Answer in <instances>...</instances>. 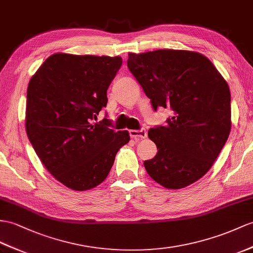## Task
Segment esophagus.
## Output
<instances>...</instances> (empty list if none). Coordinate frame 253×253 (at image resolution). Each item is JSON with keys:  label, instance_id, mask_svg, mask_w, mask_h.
I'll use <instances>...</instances> for the list:
<instances>
[{"label": "esophagus", "instance_id": "esophagus-1", "mask_svg": "<svg viewBox=\"0 0 253 253\" xmlns=\"http://www.w3.org/2000/svg\"><path fill=\"white\" fill-rule=\"evenodd\" d=\"M130 136L136 140L144 139L147 137V132H146V130H144V128H141V130H131Z\"/></svg>", "mask_w": 253, "mask_h": 253}]
</instances>
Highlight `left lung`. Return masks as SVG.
<instances>
[{
    "instance_id": "8db88e82",
    "label": "left lung",
    "mask_w": 253,
    "mask_h": 253,
    "mask_svg": "<svg viewBox=\"0 0 253 253\" xmlns=\"http://www.w3.org/2000/svg\"><path fill=\"white\" fill-rule=\"evenodd\" d=\"M127 67L150 98L155 112L170 108L165 126L148 136L158 152L147 173L168 189H181L211 169L231 131L229 85L204 55L160 49L130 53Z\"/></svg>"
}]
</instances>
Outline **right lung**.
<instances>
[{"mask_svg": "<svg viewBox=\"0 0 253 253\" xmlns=\"http://www.w3.org/2000/svg\"><path fill=\"white\" fill-rule=\"evenodd\" d=\"M120 57L54 53L31 78L26 130L42 163L67 188L84 191L105 180L127 131L112 121L92 123L107 104Z\"/></svg>", "mask_w": 253, "mask_h": 253, "instance_id": "1", "label": "right lung"}]
</instances>
